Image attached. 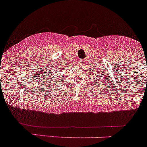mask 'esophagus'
I'll return each instance as SVG.
<instances>
[{"label": "esophagus", "instance_id": "obj_1", "mask_svg": "<svg viewBox=\"0 0 147 147\" xmlns=\"http://www.w3.org/2000/svg\"><path fill=\"white\" fill-rule=\"evenodd\" d=\"M79 64H80L81 66H84L86 64V60H81L80 61H79Z\"/></svg>", "mask_w": 147, "mask_h": 147}]
</instances>
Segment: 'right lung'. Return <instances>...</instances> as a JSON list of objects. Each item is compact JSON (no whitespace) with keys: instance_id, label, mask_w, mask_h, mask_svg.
I'll list each match as a JSON object with an SVG mask.
<instances>
[{"instance_id":"obj_1","label":"right lung","mask_w":147,"mask_h":147,"mask_svg":"<svg viewBox=\"0 0 147 147\" xmlns=\"http://www.w3.org/2000/svg\"><path fill=\"white\" fill-rule=\"evenodd\" d=\"M63 70H64V68H60V69H59V72H61V71H63ZM53 72H54V71H53ZM60 77H61V76H60ZM50 79V82L49 83H52V82H57V81L58 80H60V78H57L56 77V76H55V74H53V75H51V79Z\"/></svg>"}]
</instances>
